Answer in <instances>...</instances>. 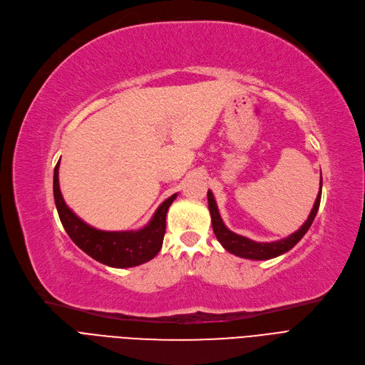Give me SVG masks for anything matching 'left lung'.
Wrapping results in <instances>:
<instances>
[{
    "label": "left lung",
    "mask_w": 365,
    "mask_h": 365,
    "mask_svg": "<svg viewBox=\"0 0 365 365\" xmlns=\"http://www.w3.org/2000/svg\"><path fill=\"white\" fill-rule=\"evenodd\" d=\"M321 188H323V177L319 180V191L317 200L314 203V207L309 213L308 220L305 221V224L299 228L297 231H294L293 234H290L289 237L277 240V242H269V243H262V242H253L245 235L235 234L231 230H228L220 215V210L215 202V197H213L212 191H207V205H209V212H210V218H212V228L213 232H215L218 242L222 245V247L225 250H228L230 253L240 256V258H246V259H255V261H267V259H272L275 256H280L286 252H289L292 247H294L297 245V242L301 240L304 235L307 234V231L309 230L318 207H319V202H321Z\"/></svg>",
    "instance_id": "8db88e82"
}]
</instances>
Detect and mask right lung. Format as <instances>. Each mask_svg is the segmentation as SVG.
<instances>
[{"label": "right lung", "mask_w": 365, "mask_h": 365, "mask_svg": "<svg viewBox=\"0 0 365 365\" xmlns=\"http://www.w3.org/2000/svg\"><path fill=\"white\" fill-rule=\"evenodd\" d=\"M58 165L54 168L53 191L54 202L63 228L72 242L90 255L93 259L113 268H130L153 259L159 253L166 230V213L177 195L168 197L155 212L153 218L141 230L135 231H103L97 230L79 217L64 203L58 185Z\"/></svg>", "instance_id": "add662e5"}]
</instances>
